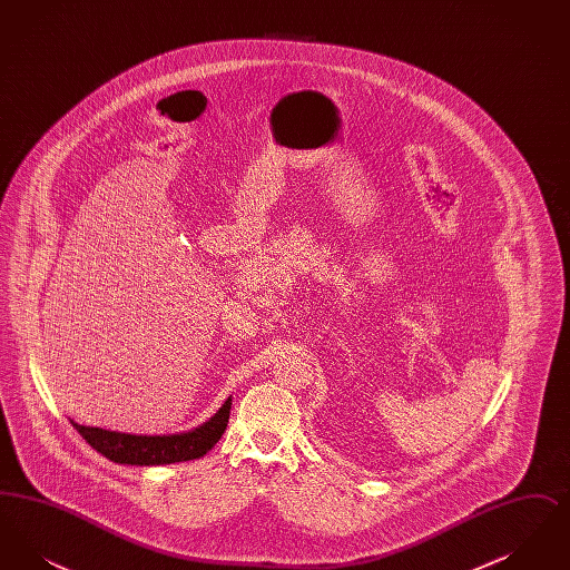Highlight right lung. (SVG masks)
Wrapping results in <instances>:
<instances>
[{
  "label": "right lung",
  "instance_id": "right-lung-1",
  "mask_svg": "<svg viewBox=\"0 0 570 570\" xmlns=\"http://www.w3.org/2000/svg\"><path fill=\"white\" fill-rule=\"evenodd\" d=\"M230 404L233 400L228 397L207 423L198 425L196 430L186 434H121V432L79 425L72 419L70 423L87 440V444L94 446L98 453H102L107 460L115 463H130V465H164V463H177V461L198 460L207 455L216 446L217 440L222 438L228 425Z\"/></svg>",
  "mask_w": 570,
  "mask_h": 570
}]
</instances>
